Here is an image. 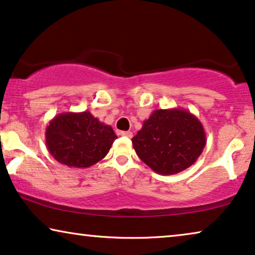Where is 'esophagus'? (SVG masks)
<instances>
[{"mask_svg": "<svg viewBox=\"0 0 255 255\" xmlns=\"http://www.w3.org/2000/svg\"><path fill=\"white\" fill-rule=\"evenodd\" d=\"M120 134L123 135V137H127V138H132L131 131H122V132H120Z\"/></svg>", "mask_w": 255, "mask_h": 255, "instance_id": "obj_1", "label": "esophagus"}]
</instances>
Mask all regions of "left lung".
<instances>
[{
  "mask_svg": "<svg viewBox=\"0 0 255 255\" xmlns=\"http://www.w3.org/2000/svg\"><path fill=\"white\" fill-rule=\"evenodd\" d=\"M203 125L189 111L154 110L132 138L137 155L160 175H173L190 167L203 152Z\"/></svg>",
  "mask_w": 255,
  "mask_h": 255,
  "instance_id": "obj_1",
  "label": "left lung"
}]
</instances>
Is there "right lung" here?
Masks as SVG:
<instances>
[{
  "label": "right lung",
  "instance_id": "obj_1",
  "mask_svg": "<svg viewBox=\"0 0 255 255\" xmlns=\"http://www.w3.org/2000/svg\"><path fill=\"white\" fill-rule=\"evenodd\" d=\"M48 152L72 168H88L102 160L117 138L113 128L89 111L62 113L50 121L45 131Z\"/></svg>",
  "mask_w": 255,
  "mask_h": 255
}]
</instances>
